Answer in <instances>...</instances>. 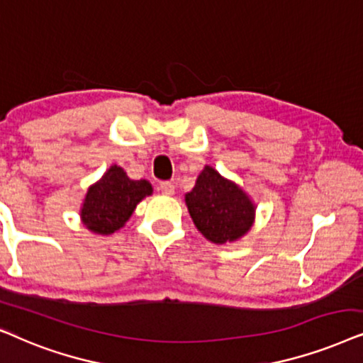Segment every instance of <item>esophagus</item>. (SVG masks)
I'll return each mask as SVG.
<instances>
[{
    "label": "esophagus",
    "mask_w": 363,
    "mask_h": 363,
    "mask_svg": "<svg viewBox=\"0 0 363 363\" xmlns=\"http://www.w3.org/2000/svg\"><path fill=\"white\" fill-rule=\"evenodd\" d=\"M174 189H176V187H174L172 182H161V186H159V191H161L164 196H172Z\"/></svg>",
    "instance_id": "esophagus-1"
}]
</instances>
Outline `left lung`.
I'll return each mask as SVG.
<instances>
[{
	"label": "left lung",
	"mask_w": 363,
	"mask_h": 363,
	"mask_svg": "<svg viewBox=\"0 0 363 363\" xmlns=\"http://www.w3.org/2000/svg\"><path fill=\"white\" fill-rule=\"evenodd\" d=\"M186 206L194 225L214 244L240 239L255 219V206L250 197L211 166H206L197 176L196 186L186 194Z\"/></svg>",
	"instance_id": "obj_1"
}]
</instances>
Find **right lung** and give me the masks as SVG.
Wrapping results in <instances>:
<instances>
[{"mask_svg": "<svg viewBox=\"0 0 363 363\" xmlns=\"http://www.w3.org/2000/svg\"><path fill=\"white\" fill-rule=\"evenodd\" d=\"M151 194L152 186L146 179L133 181L123 167L111 166L86 192L81 220L94 234L109 235L119 230L139 202Z\"/></svg>", "mask_w": 363, "mask_h": 363, "instance_id": "right-lung-1", "label": "right lung"}]
</instances>
